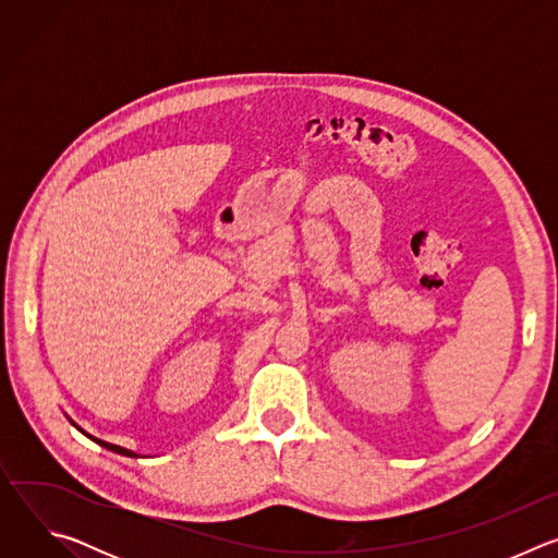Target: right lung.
<instances>
[{
	"label": "right lung",
	"mask_w": 558,
	"mask_h": 558,
	"mask_svg": "<svg viewBox=\"0 0 558 558\" xmlns=\"http://www.w3.org/2000/svg\"><path fill=\"white\" fill-rule=\"evenodd\" d=\"M76 426V424H74ZM82 430V428H78ZM84 433V430H82ZM84 435H88V433H84ZM90 437V435H88ZM93 441H97L99 446H104V448H108V450H112V452H119V454H125V457H136L132 450H125V448H121V446H117V444H108V441H101V439H95V437H90Z\"/></svg>",
	"instance_id": "add662e5"
}]
</instances>
